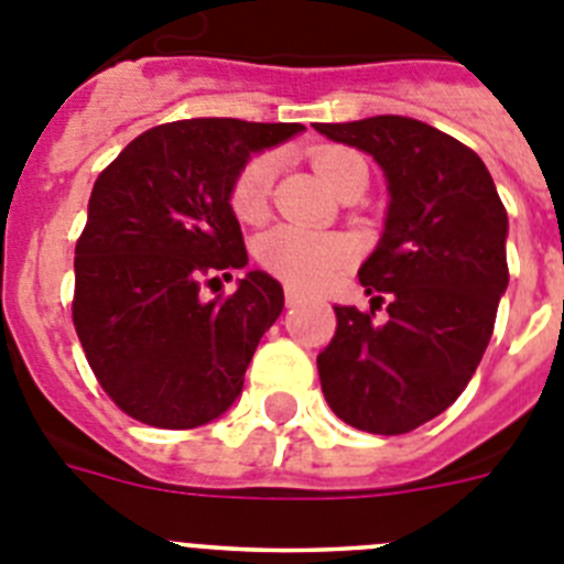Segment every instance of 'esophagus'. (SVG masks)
<instances>
[{
	"label": "esophagus",
	"instance_id": "1",
	"mask_svg": "<svg viewBox=\"0 0 564 564\" xmlns=\"http://www.w3.org/2000/svg\"><path fill=\"white\" fill-rule=\"evenodd\" d=\"M299 302H305V293L296 291V288H285V305L293 307L299 305Z\"/></svg>",
	"mask_w": 564,
	"mask_h": 564
}]
</instances>
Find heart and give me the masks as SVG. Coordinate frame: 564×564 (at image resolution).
Returning a JSON list of instances; mask_svg holds the SVG:
<instances>
[{
	"label": "heart",
	"instance_id": "1",
	"mask_svg": "<svg viewBox=\"0 0 564 564\" xmlns=\"http://www.w3.org/2000/svg\"><path fill=\"white\" fill-rule=\"evenodd\" d=\"M316 172L338 188L347 172L364 166L361 154L344 147H322L313 152ZM276 161L259 152L242 163L228 188V206L242 223H262L271 208V188ZM257 262L271 276L282 279L299 291H318L330 285L356 262V242L344 234L311 231L299 226H276L257 239Z\"/></svg>",
	"mask_w": 564,
	"mask_h": 564
}]
</instances>
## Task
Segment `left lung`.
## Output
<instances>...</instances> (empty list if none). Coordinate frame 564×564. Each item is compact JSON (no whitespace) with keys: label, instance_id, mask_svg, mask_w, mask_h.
<instances>
[{"label":"left lung","instance_id":"obj_1","mask_svg":"<svg viewBox=\"0 0 564 564\" xmlns=\"http://www.w3.org/2000/svg\"><path fill=\"white\" fill-rule=\"evenodd\" d=\"M316 132L370 152L390 183L383 237L358 271L372 307H333L322 392L356 430L403 435L452 406L486 352L508 288L506 206L477 152L430 123L376 115Z\"/></svg>","mask_w":564,"mask_h":564}]
</instances>
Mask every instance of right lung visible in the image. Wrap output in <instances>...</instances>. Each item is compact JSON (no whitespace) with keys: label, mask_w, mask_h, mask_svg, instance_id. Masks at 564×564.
<instances>
[{"label":"right lung","mask_w":564,"mask_h":564,"mask_svg":"<svg viewBox=\"0 0 564 564\" xmlns=\"http://www.w3.org/2000/svg\"><path fill=\"white\" fill-rule=\"evenodd\" d=\"M302 129L239 118L161 123L98 174L76 242L73 325L104 392L134 421L194 430L242 392L285 293L262 271L212 302L200 285L248 265L228 206L234 174L251 152Z\"/></svg>","instance_id":"add662e5"}]
</instances>
